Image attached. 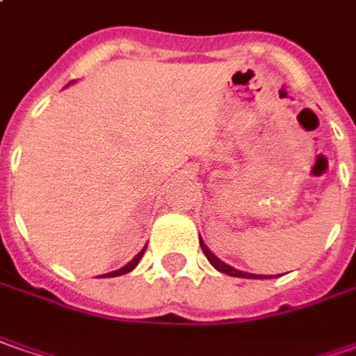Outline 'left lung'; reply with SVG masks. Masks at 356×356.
I'll return each mask as SVG.
<instances>
[{
	"instance_id": "1",
	"label": "left lung",
	"mask_w": 356,
	"mask_h": 356,
	"mask_svg": "<svg viewBox=\"0 0 356 356\" xmlns=\"http://www.w3.org/2000/svg\"><path fill=\"white\" fill-rule=\"evenodd\" d=\"M199 242H201V248H202V252H204V256L209 258V262L213 264V266H215L218 272H222V274H228V276H234V277H250V280H264V276H258V274H248V272H240V270L232 268V266H228V264H225L222 260H218L215 254H213V252L207 248V244L202 242L201 236H199ZM266 277H268V276H266Z\"/></svg>"
}]
</instances>
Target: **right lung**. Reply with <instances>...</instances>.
Returning <instances> with one entry per match:
<instances>
[{
	"instance_id": "right-lung-1",
	"label": "right lung",
	"mask_w": 356,
	"mask_h": 356,
	"mask_svg": "<svg viewBox=\"0 0 356 356\" xmlns=\"http://www.w3.org/2000/svg\"><path fill=\"white\" fill-rule=\"evenodd\" d=\"M145 248H147V246H143L140 254H136V258H134L131 262L126 264L124 268H120V270H116V272H110V274H104V276L106 277H116V276H122V274H128V272H131V270H134V268L138 266V262H140V260H141V256H143V252H145Z\"/></svg>"
}]
</instances>
